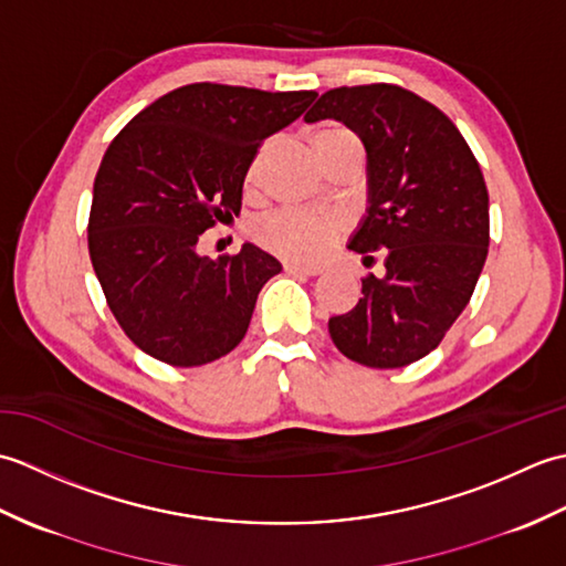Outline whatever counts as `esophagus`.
Segmentation results:
<instances>
[{
    "instance_id": "esophagus-1",
    "label": "esophagus",
    "mask_w": 566,
    "mask_h": 566,
    "mask_svg": "<svg viewBox=\"0 0 566 566\" xmlns=\"http://www.w3.org/2000/svg\"><path fill=\"white\" fill-rule=\"evenodd\" d=\"M284 272L286 274H298V276H316L323 270L321 268H308V264H296V262H286L284 264Z\"/></svg>"
}]
</instances>
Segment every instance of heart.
<instances>
[{"label":"heart","mask_w":566,"mask_h":566,"mask_svg":"<svg viewBox=\"0 0 566 566\" xmlns=\"http://www.w3.org/2000/svg\"><path fill=\"white\" fill-rule=\"evenodd\" d=\"M345 143H357L353 130L340 124H323L311 136L316 153ZM343 231V221L328 211H294L286 209L272 213L252 228L255 240L264 248L292 262H318L328 255Z\"/></svg>","instance_id":"1"}]
</instances>
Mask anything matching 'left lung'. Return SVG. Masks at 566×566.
<instances>
[{"instance_id":"obj_1","label":"left lung","mask_w":566,"mask_h":566,"mask_svg":"<svg viewBox=\"0 0 566 566\" xmlns=\"http://www.w3.org/2000/svg\"><path fill=\"white\" fill-rule=\"evenodd\" d=\"M323 118L345 124L367 153V211L347 248L384 255V276L363 280V298L328 333L353 363L406 367L436 350L482 274L484 175L450 118L396 84L321 94L304 122Z\"/></svg>"}]
</instances>
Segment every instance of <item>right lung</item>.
<instances>
[{
	"label": "right lung",
	"instance_id": "add662e5",
	"mask_svg": "<svg viewBox=\"0 0 566 566\" xmlns=\"http://www.w3.org/2000/svg\"><path fill=\"white\" fill-rule=\"evenodd\" d=\"M314 99L197 82L155 99L112 140L94 179L90 258L143 353L199 367L245 338L258 294L282 264L252 243L211 260L199 235L240 213L260 143Z\"/></svg>",
	"mask_w": 566,
	"mask_h": 566
}]
</instances>
